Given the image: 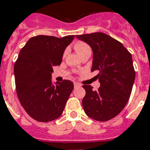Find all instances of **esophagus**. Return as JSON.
<instances>
[{"instance_id":"34e87169","label":"esophagus","mask_w":150,"mask_h":150,"mask_svg":"<svg viewBox=\"0 0 150 150\" xmlns=\"http://www.w3.org/2000/svg\"><path fill=\"white\" fill-rule=\"evenodd\" d=\"M74 86H75V88H77V87L81 86V84L79 83V82H75V83H74Z\"/></svg>"}]
</instances>
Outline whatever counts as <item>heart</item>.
I'll return each instance as SVG.
<instances>
[{"label": "heart", "mask_w": 150, "mask_h": 150, "mask_svg": "<svg viewBox=\"0 0 150 150\" xmlns=\"http://www.w3.org/2000/svg\"><path fill=\"white\" fill-rule=\"evenodd\" d=\"M75 49L77 51V53L79 55L85 53V52L91 50V48L87 43H84V42H78L75 44Z\"/></svg>", "instance_id": "heart-1"}]
</instances>
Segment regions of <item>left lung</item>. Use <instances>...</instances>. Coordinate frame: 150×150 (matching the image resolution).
<instances>
[{
    "label": "left lung",
    "instance_id": "1",
    "mask_svg": "<svg viewBox=\"0 0 150 150\" xmlns=\"http://www.w3.org/2000/svg\"><path fill=\"white\" fill-rule=\"evenodd\" d=\"M76 37L92 47L91 71H99L96 77L100 82L97 90H93L90 85L82 86L86 90L83 110L96 121H109L124 109L131 96L135 77L132 54L121 42L103 33Z\"/></svg>",
    "mask_w": 150,
    "mask_h": 150
}]
</instances>
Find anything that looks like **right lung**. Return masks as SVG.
<instances>
[{
	"label": "right lung",
	"mask_w": 150,
	"mask_h": 150,
	"mask_svg": "<svg viewBox=\"0 0 150 150\" xmlns=\"http://www.w3.org/2000/svg\"><path fill=\"white\" fill-rule=\"evenodd\" d=\"M75 36L40 35L21 49L14 66L16 93L22 107L32 118L49 122L58 118L73 90L69 80L53 85V67L60 65L64 51Z\"/></svg>",
	"instance_id": "right-lung-1"
}]
</instances>
